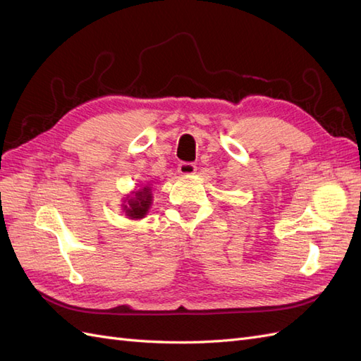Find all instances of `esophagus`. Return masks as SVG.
I'll list each match as a JSON object with an SVG mask.
<instances>
[{"label": "esophagus", "instance_id": "obj_1", "mask_svg": "<svg viewBox=\"0 0 361 361\" xmlns=\"http://www.w3.org/2000/svg\"><path fill=\"white\" fill-rule=\"evenodd\" d=\"M197 172V166L193 163H180L178 164V173L180 175H192Z\"/></svg>", "mask_w": 361, "mask_h": 361}]
</instances>
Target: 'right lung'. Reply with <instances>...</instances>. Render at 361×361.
Returning a JSON list of instances; mask_svg holds the SVG:
<instances>
[{"label": "right lung", "mask_w": 361, "mask_h": 361, "mask_svg": "<svg viewBox=\"0 0 361 361\" xmlns=\"http://www.w3.org/2000/svg\"><path fill=\"white\" fill-rule=\"evenodd\" d=\"M152 204V192L151 184L143 186L135 192H131V195H128L123 201V212L128 218L131 219H142L147 214Z\"/></svg>", "instance_id": "obj_1"}]
</instances>
